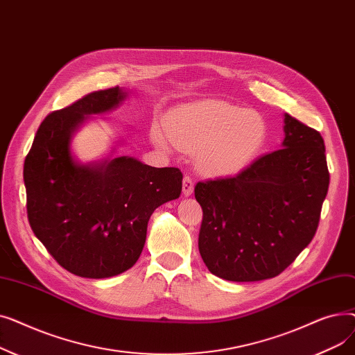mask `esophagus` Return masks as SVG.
Here are the masks:
<instances>
[{"label":"esophagus","mask_w":355,"mask_h":355,"mask_svg":"<svg viewBox=\"0 0 355 355\" xmlns=\"http://www.w3.org/2000/svg\"><path fill=\"white\" fill-rule=\"evenodd\" d=\"M194 191V182L190 175H184L182 178V194L185 197H190Z\"/></svg>","instance_id":"34e87169"}]
</instances>
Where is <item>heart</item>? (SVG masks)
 Returning <instances> with one entry per match:
<instances>
[{"label": "heart", "instance_id": "b5f03b06", "mask_svg": "<svg viewBox=\"0 0 355 355\" xmlns=\"http://www.w3.org/2000/svg\"><path fill=\"white\" fill-rule=\"evenodd\" d=\"M166 130L154 123L153 142L170 149L198 154V162L213 174H229L248 164L266 138L263 119L248 107L227 102H202L174 110Z\"/></svg>", "mask_w": 355, "mask_h": 355}]
</instances>
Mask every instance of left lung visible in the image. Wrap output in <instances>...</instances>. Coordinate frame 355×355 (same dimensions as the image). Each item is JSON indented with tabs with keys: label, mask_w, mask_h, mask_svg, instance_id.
<instances>
[{
	"label": "left lung",
	"mask_w": 355,
	"mask_h": 355,
	"mask_svg": "<svg viewBox=\"0 0 355 355\" xmlns=\"http://www.w3.org/2000/svg\"><path fill=\"white\" fill-rule=\"evenodd\" d=\"M282 149L243 171L197 182L202 209L198 250L209 270L232 282L282 273L313 239L329 173L318 130L285 114Z\"/></svg>",
	"instance_id": "1"
}]
</instances>
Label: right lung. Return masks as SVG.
Listing matches in <instances>:
<instances>
[{
    "mask_svg": "<svg viewBox=\"0 0 355 355\" xmlns=\"http://www.w3.org/2000/svg\"><path fill=\"white\" fill-rule=\"evenodd\" d=\"M123 89L92 92L46 116L24 161L30 226L62 268L90 279L132 268L145 245L151 214L180 197L178 168H155L132 157L80 164L70 151L89 118L115 109Z\"/></svg>",
    "mask_w": 355,
    "mask_h": 355,
    "instance_id": "right-lung-1",
    "label": "right lung"
}]
</instances>
